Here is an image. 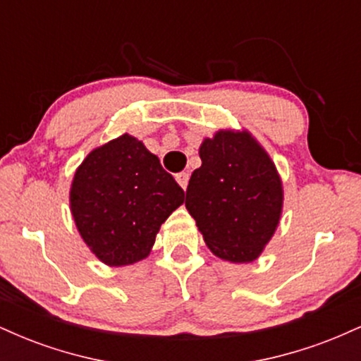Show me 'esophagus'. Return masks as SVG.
<instances>
[{
  "mask_svg": "<svg viewBox=\"0 0 361 361\" xmlns=\"http://www.w3.org/2000/svg\"><path fill=\"white\" fill-rule=\"evenodd\" d=\"M188 180H190V175L188 173H178L176 175V181H178V185L181 186V188L183 190H186V185H188Z\"/></svg>",
  "mask_w": 361,
  "mask_h": 361,
  "instance_id": "esophagus-1",
  "label": "esophagus"
}]
</instances>
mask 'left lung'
Segmentation results:
<instances>
[{
	"mask_svg": "<svg viewBox=\"0 0 361 361\" xmlns=\"http://www.w3.org/2000/svg\"><path fill=\"white\" fill-rule=\"evenodd\" d=\"M200 159L186 188V209L215 256L250 263L280 221L283 192L275 164L247 132L229 130L205 139Z\"/></svg>",
	"mask_w": 361,
	"mask_h": 361,
	"instance_id": "obj_1",
	"label": "left lung"
}]
</instances>
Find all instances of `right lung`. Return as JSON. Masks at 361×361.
<instances>
[{
  "mask_svg": "<svg viewBox=\"0 0 361 361\" xmlns=\"http://www.w3.org/2000/svg\"><path fill=\"white\" fill-rule=\"evenodd\" d=\"M185 192L132 135L91 151L74 175L71 210L81 238L110 267L146 258Z\"/></svg>",
  "mask_w": 361,
  "mask_h": 361,
  "instance_id": "right-lung-1",
  "label": "right lung"
}]
</instances>
